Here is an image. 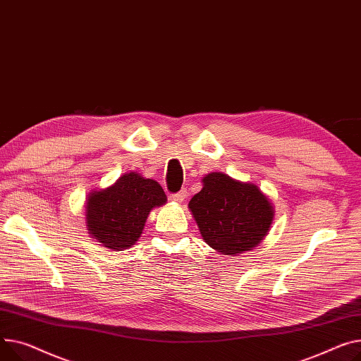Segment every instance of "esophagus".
Masks as SVG:
<instances>
[{"label": "esophagus", "mask_w": 361, "mask_h": 361, "mask_svg": "<svg viewBox=\"0 0 361 361\" xmlns=\"http://www.w3.org/2000/svg\"><path fill=\"white\" fill-rule=\"evenodd\" d=\"M170 199H171L173 202H176V203H183V202L187 199V191H185V190H181V191H178V193L171 195Z\"/></svg>", "instance_id": "obj_1"}]
</instances>
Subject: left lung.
<instances>
[{"mask_svg": "<svg viewBox=\"0 0 361 361\" xmlns=\"http://www.w3.org/2000/svg\"><path fill=\"white\" fill-rule=\"evenodd\" d=\"M203 188L188 203L203 241L216 252L239 255L251 251L267 236L274 207L254 183L225 173H209Z\"/></svg>", "mask_w": 361, "mask_h": 361, "instance_id": "8db88e82", "label": "left lung"}]
</instances>
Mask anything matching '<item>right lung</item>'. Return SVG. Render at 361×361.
Listing matches in <instances>:
<instances>
[{
	"label": "right lung",
	"instance_id": "add662e5",
	"mask_svg": "<svg viewBox=\"0 0 361 361\" xmlns=\"http://www.w3.org/2000/svg\"><path fill=\"white\" fill-rule=\"evenodd\" d=\"M165 203L158 181L130 171L111 185L91 191L85 200V226L102 247L123 251L136 244L151 210Z\"/></svg>",
	"mask_w": 361,
	"mask_h": 361
}]
</instances>
